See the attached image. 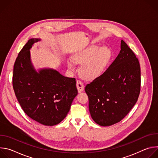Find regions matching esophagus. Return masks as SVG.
<instances>
[{
    "instance_id": "1",
    "label": "esophagus",
    "mask_w": 158,
    "mask_h": 158,
    "mask_svg": "<svg viewBox=\"0 0 158 158\" xmlns=\"http://www.w3.org/2000/svg\"><path fill=\"white\" fill-rule=\"evenodd\" d=\"M76 86H77V90H78V92L79 93H81L82 91H83V90L84 89V85L83 84V83L81 81H79V80L77 81Z\"/></svg>"
}]
</instances>
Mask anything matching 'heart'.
<instances>
[{
  "instance_id": "b5f03b06",
  "label": "heart",
  "mask_w": 158,
  "mask_h": 158,
  "mask_svg": "<svg viewBox=\"0 0 158 158\" xmlns=\"http://www.w3.org/2000/svg\"><path fill=\"white\" fill-rule=\"evenodd\" d=\"M110 49L104 46L100 48L93 45L85 49L76 54L73 59L81 64L79 74L85 80L91 81L100 76L106 69L112 59ZM73 60L67 61L68 69L74 71V63Z\"/></svg>"
}]
</instances>
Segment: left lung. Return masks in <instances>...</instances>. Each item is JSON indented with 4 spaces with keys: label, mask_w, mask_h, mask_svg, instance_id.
I'll list each match as a JSON object with an SVG mask.
<instances>
[{
    "label": "left lung",
    "mask_w": 158,
    "mask_h": 158,
    "mask_svg": "<svg viewBox=\"0 0 158 158\" xmlns=\"http://www.w3.org/2000/svg\"><path fill=\"white\" fill-rule=\"evenodd\" d=\"M140 87L139 60L121 40V51L114 62L85 87L92 119L102 126L119 123L136 103Z\"/></svg>",
    "instance_id": "left-lung-1"
}]
</instances>
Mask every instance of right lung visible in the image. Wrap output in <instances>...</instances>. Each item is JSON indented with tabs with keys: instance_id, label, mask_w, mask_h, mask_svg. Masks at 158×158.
<instances>
[{
	"instance_id": "obj_1",
	"label": "right lung",
	"mask_w": 158,
	"mask_h": 158,
	"mask_svg": "<svg viewBox=\"0 0 158 158\" xmlns=\"http://www.w3.org/2000/svg\"><path fill=\"white\" fill-rule=\"evenodd\" d=\"M40 40L29 39L19 53L12 85L25 113L41 124L52 126L66 117L78 92L75 78L65 77L54 69L34 68L30 49Z\"/></svg>"
}]
</instances>
